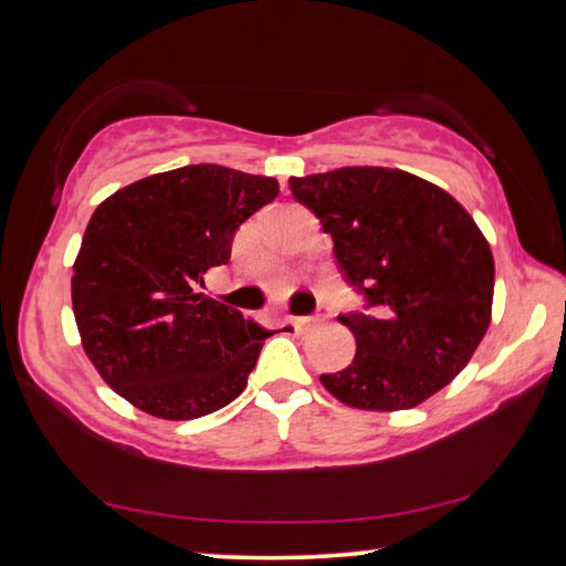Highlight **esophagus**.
<instances>
[{"instance_id": "obj_1", "label": "esophagus", "mask_w": 566, "mask_h": 566, "mask_svg": "<svg viewBox=\"0 0 566 566\" xmlns=\"http://www.w3.org/2000/svg\"><path fill=\"white\" fill-rule=\"evenodd\" d=\"M329 317H332V306L319 304L317 312H314V314H306V317H296L294 327L296 329H312V327H317V324H322L324 319H329Z\"/></svg>"}]
</instances>
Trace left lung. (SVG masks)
<instances>
[{"label": "left lung", "instance_id": "obj_1", "mask_svg": "<svg viewBox=\"0 0 566 566\" xmlns=\"http://www.w3.org/2000/svg\"><path fill=\"white\" fill-rule=\"evenodd\" d=\"M367 312L339 314L357 354L329 395L354 409H411L472 359L492 319L494 260L474 219L432 181L387 167L292 177Z\"/></svg>", "mask_w": 566, "mask_h": 566}]
</instances>
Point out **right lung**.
Wrapping results in <instances>:
<instances>
[{
	"mask_svg": "<svg viewBox=\"0 0 566 566\" xmlns=\"http://www.w3.org/2000/svg\"><path fill=\"white\" fill-rule=\"evenodd\" d=\"M280 195L272 177L189 165L94 209L72 274L82 347L102 379L159 419H197L242 395L274 332L202 294L239 224Z\"/></svg>",
	"mask_w": 566,
	"mask_h": 566,
	"instance_id": "1",
	"label": "right lung"
}]
</instances>
